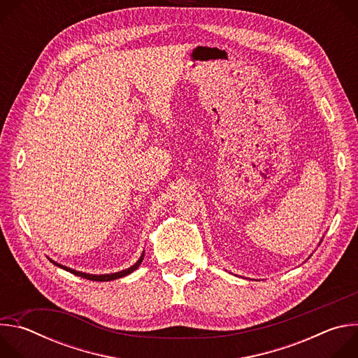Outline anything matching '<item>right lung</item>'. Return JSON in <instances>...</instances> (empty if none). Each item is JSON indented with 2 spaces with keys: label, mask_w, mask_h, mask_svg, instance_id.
<instances>
[{
  "label": "right lung",
  "mask_w": 358,
  "mask_h": 358,
  "mask_svg": "<svg viewBox=\"0 0 358 358\" xmlns=\"http://www.w3.org/2000/svg\"><path fill=\"white\" fill-rule=\"evenodd\" d=\"M143 259H144V252L141 253L140 259H138L133 266H130V268H127V269H124V271H120V272H116V273H108V275H90V273H83V272H79V271L66 268V266H64V265H61V264H57V262H54L52 259H49V261L52 262L54 265L59 266L61 269L68 271V272H71V273H73V275H76V276H80V278H85V279H89V280H94V282H109V280H115V279L123 278V276H126V275H130L131 272H134V271L141 265Z\"/></svg>",
  "instance_id": "obj_1"
}]
</instances>
